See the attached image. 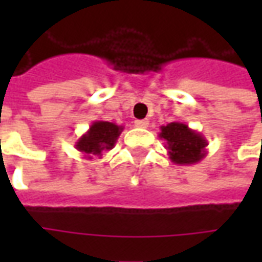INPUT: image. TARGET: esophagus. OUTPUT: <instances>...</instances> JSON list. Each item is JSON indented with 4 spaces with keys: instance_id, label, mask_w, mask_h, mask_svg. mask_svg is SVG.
I'll use <instances>...</instances> for the list:
<instances>
[{
    "instance_id": "obj_1",
    "label": "esophagus",
    "mask_w": 262,
    "mask_h": 262,
    "mask_svg": "<svg viewBox=\"0 0 262 262\" xmlns=\"http://www.w3.org/2000/svg\"><path fill=\"white\" fill-rule=\"evenodd\" d=\"M135 126H136V127H140V129H146V127H148V120L146 119L135 120Z\"/></svg>"
}]
</instances>
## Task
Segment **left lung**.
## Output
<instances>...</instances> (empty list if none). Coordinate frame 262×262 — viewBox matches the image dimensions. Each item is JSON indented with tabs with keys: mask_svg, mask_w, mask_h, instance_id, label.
Wrapping results in <instances>:
<instances>
[{
	"mask_svg": "<svg viewBox=\"0 0 262 262\" xmlns=\"http://www.w3.org/2000/svg\"><path fill=\"white\" fill-rule=\"evenodd\" d=\"M159 137L165 142L168 159L174 164L192 165L206 157L208 140L182 122H171L160 127Z\"/></svg>",
	"mask_w": 262,
	"mask_h": 262,
	"instance_id": "1",
	"label": "left lung"
}]
</instances>
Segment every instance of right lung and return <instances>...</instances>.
<instances>
[{
  "label": "right lung",
  "mask_w": 262,
  "mask_h": 262,
  "mask_svg": "<svg viewBox=\"0 0 262 262\" xmlns=\"http://www.w3.org/2000/svg\"><path fill=\"white\" fill-rule=\"evenodd\" d=\"M122 132L123 126L106 120H95L90 129L75 142V148L88 160H92L94 156L102 157L103 151H109L115 147Z\"/></svg>",
  "instance_id": "obj_1"
}]
</instances>
